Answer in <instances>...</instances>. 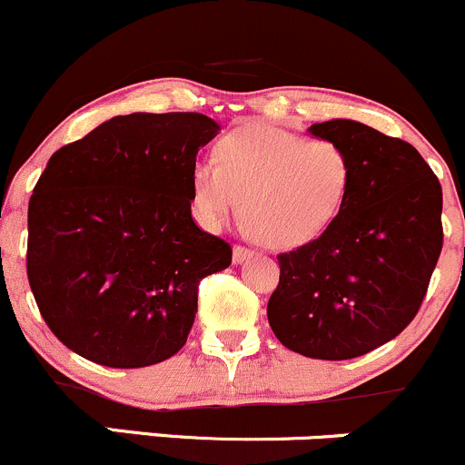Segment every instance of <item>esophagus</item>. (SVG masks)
Wrapping results in <instances>:
<instances>
[{"label": "esophagus", "instance_id": "esophagus-1", "mask_svg": "<svg viewBox=\"0 0 465 465\" xmlns=\"http://www.w3.org/2000/svg\"><path fill=\"white\" fill-rule=\"evenodd\" d=\"M248 257H252L251 248H246V246H234L232 248V262H234V264H243Z\"/></svg>", "mask_w": 465, "mask_h": 465}]
</instances>
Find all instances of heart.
Returning a JSON list of instances; mask_svg holds the SVG:
<instances>
[{"label": "heart", "mask_w": 465, "mask_h": 465, "mask_svg": "<svg viewBox=\"0 0 465 465\" xmlns=\"http://www.w3.org/2000/svg\"><path fill=\"white\" fill-rule=\"evenodd\" d=\"M351 179V159L331 138L243 125L219 138L213 161L193 167L190 203L205 231L242 208L246 231L266 246L298 248L336 222Z\"/></svg>", "instance_id": "1"}]
</instances>
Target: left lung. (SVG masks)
I'll list each match as a JSON object with an SVG mask.
<instances>
[{
    "instance_id": "obj_1",
    "label": "left lung",
    "mask_w": 465,
    "mask_h": 465,
    "mask_svg": "<svg viewBox=\"0 0 465 465\" xmlns=\"http://www.w3.org/2000/svg\"><path fill=\"white\" fill-rule=\"evenodd\" d=\"M309 134L344 147L351 188L327 231L277 255L268 324L291 351L349 361L399 336L423 302L443 246L441 183L410 143L358 121Z\"/></svg>"
}]
</instances>
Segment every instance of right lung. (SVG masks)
Here are the masks:
<instances>
[{
  "label": "right lung",
  "instance_id": "obj_1",
  "mask_svg": "<svg viewBox=\"0 0 465 465\" xmlns=\"http://www.w3.org/2000/svg\"><path fill=\"white\" fill-rule=\"evenodd\" d=\"M203 114L114 116L60 147L28 201V284L62 344L104 367L174 356L199 282L232 262L231 243L190 210L197 154L219 132Z\"/></svg>",
  "mask_w": 465,
  "mask_h": 465
}]
</instances>
